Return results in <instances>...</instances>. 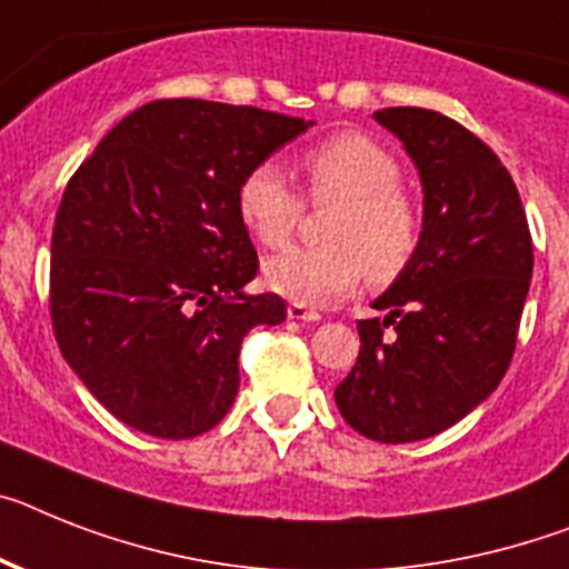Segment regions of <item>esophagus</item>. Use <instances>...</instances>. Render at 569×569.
<instances>
[{
    "instance_id": "34e87169",
    "label": "esophagus",
    "mask_w": 569,
    "mask_h": 569,
    "mask_svg": "<svg viewBox=\"0 0 569 569\" xmlns=\"http://www.w3.org/2000/svg\"><path fill=\"white\" fill-rule=\"evenodd\" d=\"M286 315H289V321H303V323L321 321V315L315 312V309H309L307 303H289Z\"/></svg>"
}]
</instances>
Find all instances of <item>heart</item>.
Instances as JSON below:
<instances>
[{"instance_id":"1","label":"heart","mask_w":569,"mask_h":569,"mask_svg":"<svg viewBox=\"0 0 569 569\" xmlns=\"http://www.w3.org/2000/svg\"><path fill=\"white\" fill-rule=\"evenodd\" d=\"M309 193L336 202L327 246H289L262 262L269 289L298 303L341 298L361 274L388 283L419 246L417 202L399 188L402 164L367 132H338L300 156ZM237 208L248 233L262 246H280L295 231L300 199L277 161H260L242 176Z\"/></svg>"}]
</instances>
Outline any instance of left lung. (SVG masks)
Masks as SVG:
<instances>
[{
  "mask_svg": "<svg viewBox=\"0 0 569 569\" xmlns=\"http://www.w3.org/2000/svg\"><path fill=\"white\" fill-rule=\"evenodd\" d=\"M422 181L410 262L358 321L361 350L336 388L347 425L376 442H417L486 402L512 361L532 277V237L512 176L466 127L419 107L373 112Z\"/></svg>",
  "mask_w": 569,
  "mask_h": 569,
  "instance_id": "obj_1",
  "label": "left lung"
}]
</instances>
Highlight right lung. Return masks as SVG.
Returning <instances> with one entry per match:
<instances>
[{"label":"right lung","mask_w":569,"mask_h":569,"mask_svg":"<svg viewBox=\"0 0 569 569\" xmlns=\"http://www.w3.org/2000/svg\"><path fill=\"white\" fill-rule=\"evenodd\" d=\"M315 121L217 100L127 114L71 176L51 237L60 352L112 417L161 439L211 431L240 390V343L286 321L251 295L242 176Z\"/></svg>","instance_id":"1"}]
</instances>
